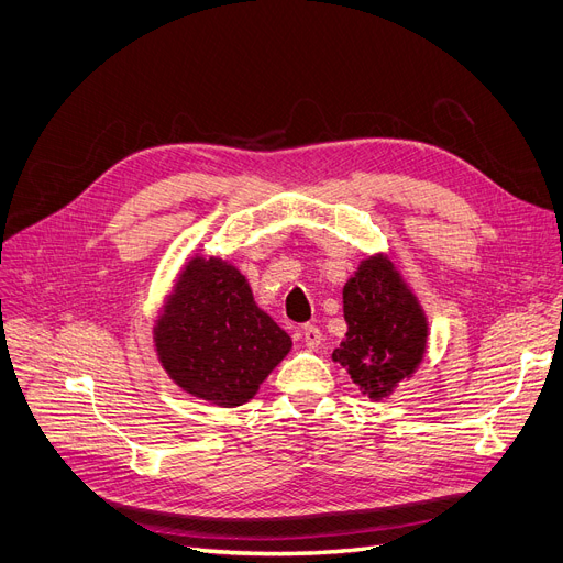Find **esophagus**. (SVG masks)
Masks as SVG:
<instances>
[{
  "label": "esophagus",
  "instance_id": "obj_1",
  "mask_svg": "<svg viewBox=\"0 0 563 563\" xmlns=\"http://www.w3.org/2000/svg\"><path fill=\"white\" fill-rule=\"evenodd\" d=\"M300 334H302V342L307 344V349H319L323 342V334L317 325H305Z\"/></svg>",
  "mask_w": 563,
  "mask_h": 563
}]
</instances>
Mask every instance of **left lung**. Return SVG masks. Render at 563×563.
<instances>
[{
    "instance_id": "8db88e82",
    "label": "left lung",
    "mask_w": 563,
    "mask_h": 563,
    "mask_svg": "<svg viewBox=\"0 0 563 563\" xmlns=\"http://www.w3.org/2000/svg\"><path fill=\"white\" fill-rule=\"evenodd\" d=\"M342 294L349 330L332 360L351 374L363 395L384 399L422 363L427 317L384 254L360 261Z\"/></svg>"
}]
</instances>
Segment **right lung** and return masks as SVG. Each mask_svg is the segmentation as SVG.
I'll use <instances>...</instances> for the list:
<instances>
[{"label": "right lung", "mask_w": 563, "mask_h": 563, "mask_svg": "<svg viewBox=\"0 0 563 563\" xmlns=\"http://www.w3.org/2000/svg\"><path fill=\"white\" fill-rule=\"evenodd\" d=\"M154 346L185 393L233 409L258 393L290 351V336L258 309L235 265L194 256L154 325Z\"/></svg>", "instance_id": "right-lung-1"}]
</instances>
